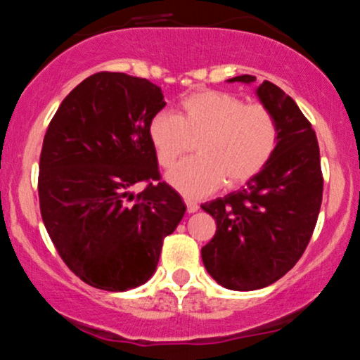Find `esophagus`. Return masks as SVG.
<instances>
[{
	"label": "esophagus",
	"mask_w": 360,
	"mask_h": 360,
	"mask_svg": "<svg viewBox=\"0 0 360 360\" xmlns=\"http://www.w3.org/2000/svg\"><path fill=\"white\" fill-rule=\"evenodd\" d=\"M184 203H186V208H188V212L189 213H195V212H198V203H196L195 200H189V198H186L184 200Z\"/></svg>",
	"instance_id": "34e87169"
}]
</instances>
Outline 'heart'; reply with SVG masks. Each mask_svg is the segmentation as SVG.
<instances>
[{
	"mask_svg": "<svg viewBox=\"0 0 360 360\" xmlns=\"http://www.w3.org/2000/svg\"><path fill=\"white\" fill-rule=\"evenodd\" d=\"M198 155L167 172L172 188L186 196H205L224 183L234 188L266 167L278 145V122L262 104L224 90H198L179 102V112H157L148 136L162 167L171 165L198 138Z\"/></svg>",
	"mask_w": 360,
	"mask_h": 360,
	"instance_id": "obj_1",
	"label": "heart"
}]
</instances>
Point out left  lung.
I'll use <instances>...</instances> for the list:
<instances>
[{
    "instance_id": "obj_1",
    "label": "left lung",
    "mask_w": 360,
    "mask_h": 360,
    "mask_svg": "<svg viewBox=\"0 0 360 360\" xmlns=\"http://www.w3.org/2000/svg\"><path fill=\"white\" fill-rule=\"evenodd\" d=\"M240 75L229 82L252 84ZM278 122V145L266 167L243 188L201 205L217 222L201 248L207 271L231 290H256L282 278L313 236L323 200L319 147L311 122L271 82L256 89Z\"/></svg>"
}]
</instances>
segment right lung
I'll list each match as a JSON object with an SVG mask.
<instances>
[{"label":"right lung","instance_id":"1","mask_svg":"<svg viewBox=\"0 0 360 360\" xmlns=\"http://www.w3.org/2000/svg\"><path fill=\"white\" fill-rule=\"evenodd\" d=\"M147 78L101 71L61 102L39 162V203L66 266L96 289L124 292L155 271L186 207L160 181L150 120L164 108ZM148 184L135 197L129 189Z\"/></svg>","mask_w":360,"mask_h":360}]
</instances>
